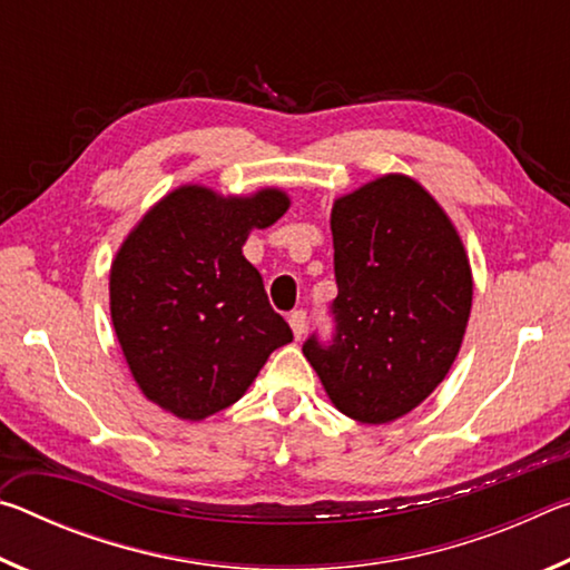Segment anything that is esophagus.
<instances>
[{"label":"esophagus","mask_w":570,"mask_h":570,"mask_svg":"<svg viewBox=\"0 0 570 570\" xmlns=\"http://www.w3.org/2000/svg\"><path fill=\"white\" fill-rule=\"evenodd\" d=\"M288 326H292L296 340H302L306 332V312H302V308H298V312H292V316H288Z\"/></svg>","instance_id":"1"}]
</instances>
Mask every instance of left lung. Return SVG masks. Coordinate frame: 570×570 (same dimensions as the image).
<instances>
[{"mask_svg":"<svg viewBox=\"0 0 570 570\" xmlns=\"http://www.w3.org/2000/svg\"><path fill=\"white\" fill-rule=\"evenodd\" d=\"M334 336L304 356L346 417L384 424L445 380L472 306L455 226L417 180L390 173L334 200Z\"/></svg>","mask_w":570,"mask_h":570,"instance_id":"left-lung-1","label":"left lung"}]
</instances>
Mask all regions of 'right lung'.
<instances>
[{
    "label": "right lung",
    "instance_id": "1",
    "mask_svg": "<svg viewBox=\"0 0 570 570\" xmlns=\"http://www.w3.org/2000/svg\"><path fill=\"white\" fill-rule=\"evenodd\" d=\"M288 204L278 188L220 196L180 186L122 240L110 268V316L132 380L158 407L206 420L244 397L268 354L294 340L240 250Z\"/></svg>",
    "mask_w": 570,
    "mask_h": 570
}]
</instances>
